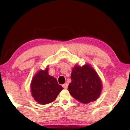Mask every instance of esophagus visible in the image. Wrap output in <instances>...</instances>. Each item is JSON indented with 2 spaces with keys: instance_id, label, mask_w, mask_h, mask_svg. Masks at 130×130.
<instances>
[{
  "instance_id": "obj_1",
  "label": "esophagus",
  "mask_w": 130,
  "mask_h": 130,
  "mask_svg": "<svg viewBox=\"0 0 130 130\" xmlns=\"http://www.w3.org/2000/svg\"><path fill=\"white\" fill-rule=\"evenodd\" d=\"M62 86H63V87L64 88V89H67V88H68V84H67V83H65V84L62 85Z\"/></svg>"
}]
</instances>
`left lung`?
Wrapping results in <instances>:
<instances>
[{"label": "left lung", "instance_id": "obj_1", "mask_svg": "<svg viewBox=\"0 0 130 130\" xmlns=\"http://www.w3.org/2000/svg\"><path fill=\"white\" fill-rule=\"evenodd\" d=\"M68 91L71 96L83 103L95 101L100 95L102 84L97 73L90 65L74 67L71 74Z\"/></svg>", "mask_w": 130, "mask_h": 130}]
</instances>
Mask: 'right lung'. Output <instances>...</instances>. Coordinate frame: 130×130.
I'll return each instance as SVG.
<instances>
[{"label": "right lung", "mask_w": 130, "mask_h": 130, "mask_svg": "<svg viewBox=\"0 0 130 130\" xmlns=\"http://www.w3.org/2000/svg\"><path fill=\"white\" fill-rule=\"evenodd\" d=\"M63 88L56 78L48 74V69L40 70L33 77L31 92L35 100L41 104L53 102Z\"/></svg>", "instance_id": "obj_1"}]
</instances>
